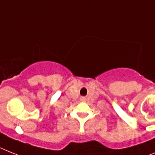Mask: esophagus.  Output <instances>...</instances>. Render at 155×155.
I'll use <instances>...</instances> for the list:
<instances>
[{
  "mask_svg": "<svg viewBox=\"0 0 155 155\" xmlns=\"http://www.w3.org/2000/svg\"><path fill=\"white\" fill-rule=\"evenodd\" d=\"M80 100H81V101H84V100H85V97H80Z\"/></svg>",
  "mask_w": 155,
  "mask_h": 155,
  "instance_id": "34e87169",
  "label": "esophagus"
}]
</instances>
